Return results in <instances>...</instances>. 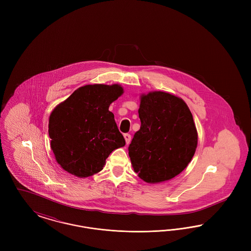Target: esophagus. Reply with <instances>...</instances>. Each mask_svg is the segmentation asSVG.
I'll return each instance as SVG.
<instances>
[{
	"label": "esophagus",
	"mask_w": 251,
	"mask_h": 251,
	"mask_svg": "<svg viewBox=\"0 0 251 251\" xmlns=\"http://www.w3.org/2000/svg\"><path fill=\"white\" fill-rule=\"evenodd\" d=\"M124 138H125L126 144H127V145H129L130 142H131V134H129V133H125V134H124Z\"/></svg>",
	"instance_id": "1"
}]
</instances>
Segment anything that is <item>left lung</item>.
<instances>
[{
    "mask_svg": "<svg viewBox=\"0 0 251 251\" xmlns=\"http://www.w3.org/2000/svg\"><path fill=\"white\" fill-rule=\"evenodd\" d=\"M141 126L128 148L131 166L148 183L173 179L191 162L198 131L185 101L164 91L140 96Z\"/></svg>",
    "mask_w": 251,
    "mask_h": 251,
    "instance_id": "left-lung-1",
    "label": "left lung"
}]
</instances>
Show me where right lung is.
<instances>
[{"label":"right lung","instance_id":"1","mask_svg":"<svg viewBox=\"0 0 251 251\" xmlns=\"http://www.w3.org/2000/svg\"><path fill=\"white\" fill-rule=\"evenodd\" d=\"M120 84H86L52 110L50 148L64 170L79 178L100 172L110 153L125 146L110 104L123 94Z\"/></svg>","mask_w":251,"mask_h":251}]
</instances>
